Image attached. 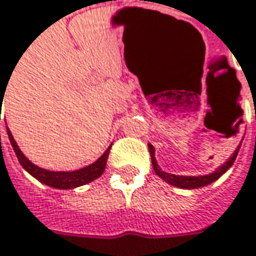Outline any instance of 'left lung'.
I'll return each instance as SVG.
<instances>
[{
    "label": "left lung",
    "instance_id": "left-lung-1",
    "mask_svg": "<svg viewBox=\"0 0 256 256\" xmlns=\"http://www.w3.org/2000/svg\"><path fill=\"white\" fill-rule=\"evenodd\" d=\"M242 143V142H240ZM240 143L238 144V148L234 149L232 155L228 158L226 162H223L218 168H216L213 172L207 174V175H175V174H170L162 171L159 168L156 158H155V148L149 143L148 148H149V152H150V158H152V166H154V171L158 175L160 180H164L165 182L171 184L174 187L184 188V190H196V188H202L214 182L216 180H218L223 174L226 172L228 170H230V166L233 165L234 159L238 156V152L240 149Z\"/></svg>",
    "mask_w": 256,
    "mask_h": 256
}]
</instances>
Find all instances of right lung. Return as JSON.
Here are the masks:
<instances>
[{"mask_svg":"<svg viewBox=\"0 0 256 256\" xmlns=\"http://www.w3.org/2000/svg\"><path fill=\"white\" fill-rule=\"evenodd\" d=\"M1 100H4V97H0ZM1 110V108H0ZM8 139L10 143L17 155L18 162L22 164L24 170L30 174L32 176H34L38 181H40L42 184L44 186H49L52 188H58V190H72V188L81 187L85 186L94 180H97L98 176H101L104 170H106V164H107V158H108V154H110V149H112V144L106 149V152L100 156V158L92 162L91 165H86L81 170H75V171H50V170H44V168H40L36 164H33L30 159L27 158L22 152V149L18 148L17 142L14 140L10 128H7Z\"/></svg>","mask_w":256,"mask_h":256,"instance_id":"obj_1","label":"right lung"}]
</instances>
